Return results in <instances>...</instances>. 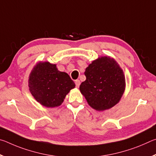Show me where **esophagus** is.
Wrapping results in <instances>:
<instances>
[{
	"instance_id": "34e87169",
	"label": "esophagus",
	"mask_w": 156,
	"mask_h": 156,
	"mask_svg": "<svg viewBox=\"0 0 156 156\" xmlns=\"http://www.w3.org/2000/svg\"><path fill=\"white\" fill-rule=\"evenodd\" d=\"M75 83H76V86L77 87H79V86H80V81L79 80H76L75 81Z\"/></svg>"
}]
</instances>
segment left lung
<instances>
[{
	"mask_svg": "<svg viewBox=\"0 0 156 156\" xmlns=\"http://www.w3.org/2000/svg\"><path fill=\"white\" fill-rule=\"evenodd\" d=\"M84 75L86 80L81 83L80 91L91 107L104 111L120 101L125 89V78L114 59L98 58L86 68Z\"/></svg>",
	"mask_w": 156,
	"mask_h": 156,
	"instance_id": "8db88e82",
	"label": "left lung"
}]
</instances>
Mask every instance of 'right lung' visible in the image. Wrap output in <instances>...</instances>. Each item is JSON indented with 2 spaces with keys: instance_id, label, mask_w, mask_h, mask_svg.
<instances>
[{
  "instance_id": "right-lung-1",
  "label": "right lung",
  "mask_w": 156,
  "mask_h": 156,
  "mask_svg": "<svg viewBox=\"0 0 156 156\" xmlns=\"http://www.w3.org/2000/svg\"><path fill=\"white\" fill-rule=\"evenodd\" d=\"M29 88L37 102L46 107H58L75 83L67 73L58 70L56 65L39 62L29 77Z\"/></svg>"
}]
</instances>
